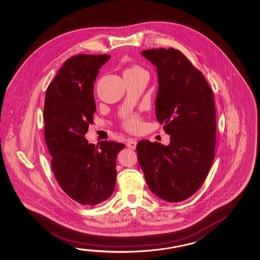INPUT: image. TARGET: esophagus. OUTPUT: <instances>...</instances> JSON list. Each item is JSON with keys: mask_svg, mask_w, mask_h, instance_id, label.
<instances>
[{"mask_svg": "<svg viewBox=\"0 0 260 260\" xmlns=\"http://www.w3.org/2000/svg\"><path fill=\"white\" fill-rule=\"evenodd\" d=\"M137 146V141L136 140H134V139H129L128 141H127V147L129 148V149H136Z\"/></svg>", "mask_w": 260, "mask_h": 260, "instance_id": "esophagus-1", "label": "esophagus"}]
</instances>
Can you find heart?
<instances>
[{
    "label": "heart",
    "mask_w": 260,
    "mask_h": 260,
    "mask_svg": "<svg viewBox=\"0 0 260 260\" xmlns=\"http://www.w3.org/2000/svg\"><path fill=\"white\" fill-rule=\"evenodd\" d=\"M131 70H141L138 67L135 68L131 69ZM125 125L126 127L131 129V131H136L137 128H139L140 126V119L137 117V116H129L128 118H127L126 121H125Z\"/></svg>",
    "instance_id": "b5f03b06"
}]
</instances>
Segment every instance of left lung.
Returning <instances> with one entry per match:
<instances>
[{"instance_id":"8db88e82","label":"left lung","mask_w":260,"mask_h":260,"mask_svg":"<svg viewBox=\"0 0 260 260\" xmlns=\"http://www.w3.org/2000/svg\"><path fill=\"white\" fill-rule=\"evenodd\" d=\"M141 55L157 70L156 117L171 135V142L165 146L139 141L138 160L150 191L169 202H180L203 184L215 157L212 90L203 74L178 50L151 49Z\"/></svg>"}]
</instances>
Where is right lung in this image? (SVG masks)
I'll use <instances>...</instances> for the list:
<instances>
[{"instance_id": "obj_1", "label": "right lung", "mask_w": 260, "mask_h": 260, "mask_svg": "<svg viewBox=\"0 0 260 260\" xmlns=\"http://www.w3.org/2000/svg\"><path fill=\"white\" fill-rule=\"evenodd\" d=\"M107 54L73 56L48 86L44 102V137L56 179L71 199L95 206L114 191L116 157L123 143L85 139L96 111L93 82Z\"/></svg>"}]
</instances>
